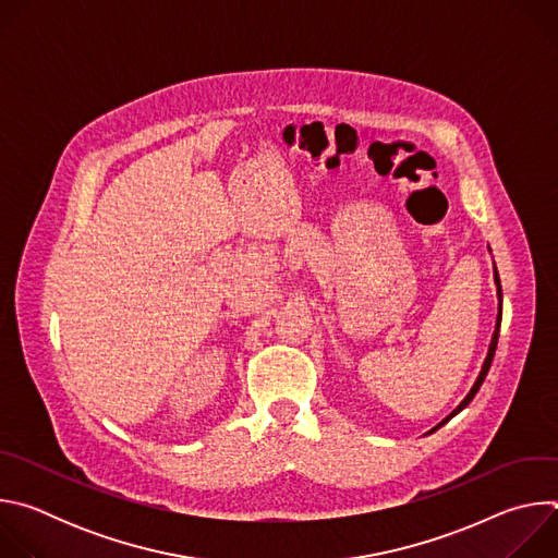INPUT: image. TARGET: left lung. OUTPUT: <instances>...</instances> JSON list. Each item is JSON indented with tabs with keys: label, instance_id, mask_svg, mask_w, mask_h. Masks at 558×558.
Returning <instances> with one entry per match:
<instances>
[{
	"label": "left lung",
	"instance_id": "obj_1",
	"mask_svg": "<svg viewBox=\"0 0 558 558\" xmlns=\"http://www.w3.org/2000/svg\"><path fill=\"white\" fill-rule=\"evenodd\" d=\"M495 282H497V293H499V300H501V280H499V274H497V269H495ZM499 327H501V306H499V317H497V331H495V336H493V342H490V351H488V357H486V362H484V368H482V373H480V377H476V381H474V386L470 388V392L465 395V400L457 407V411L450 415V417H454L461 409H465L470 402H472V397L476 395V390H480V386L484 384V379H486V375H488V371H490V364H493V357H495V351H497V340H499ZM450 417H446L437 428H441ZM435 428V430H437Z\"/></svg>",
	"mask_w": 558,
	"mask_h": 558
}]
</instances>
